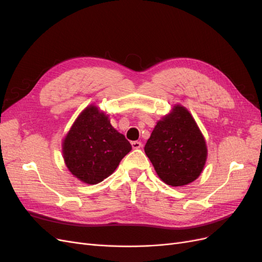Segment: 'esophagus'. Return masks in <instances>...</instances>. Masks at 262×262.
I'll return each instance as SVG.
<instances>
[{
  "mask_svg": "<svg viewBox=\"0 0 262 262\" xmlns=\"http://www.w3.org/2000/svg\"><path fill=\"white\" fill-rule=\"evenodd\" d=\"M131 144H132V147L134 149H138V148H140L142 146V143H141V142H139V141H133Z\"/></svg>",
  "mask_w": 262,
  "mask_h": 262,
  "instance_id": "obj_1",
  "label": "esophagus"
}]
</instances>
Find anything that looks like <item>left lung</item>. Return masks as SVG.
<instances>
[{"label":"left lung","mask_w":262,"mask_h":262,"mask_svg":"<svg viewBox=\"0 0 262 262\" xmlns=\"http://www.w3.org/2000/svg\"><path fill=\"white\" fill-rule=\"evenodd\" d=\"M145 154L165 184L182 187L194 181L207 162L202 132L188 109L175 105L158 120L147 140Z\"/></svg>","instance_id":"8db88e82"}]
</instances>
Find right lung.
I'll use <instances>...</instances> for the list:
<instances>
[{
	"mask_svg": "<svg viewBox=\"0 0 262 262\" xmlns=\"http://www.w3.org/2000/svg\"><path fill=\"white\" fill-rule=\"evenodd\" d=\"M131 149L130 142L110 124L109 116L95 105L78 115L62 142L68 169L89 185L112 175Z\"/></svg>",
	"mask_w": 262,
	"mask_h": 262,
	"instance_id": "add662e5",
	"label": "right lung"
}]
</instances>
